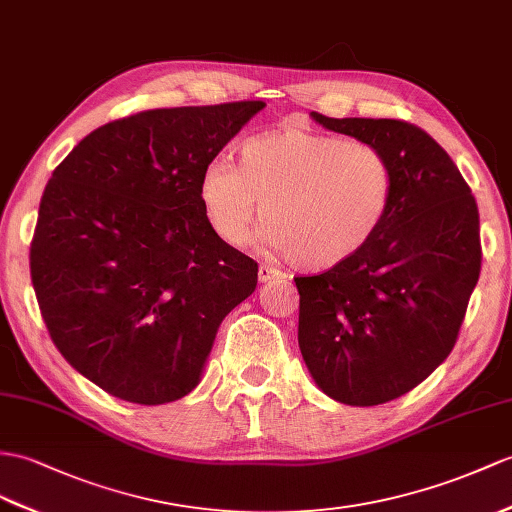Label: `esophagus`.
Returning <instances> with one entry per match:
<instances>
[{
    "mask_svg": "<svg viewBox=\"0 0 512 512\" xmlns=\"http://www.w3.org/2000/svg\"><path fill=\"white\" fill-rule=\"evenodd\" d=\"M273 278H286V273H282V271H278V269H273V267H269V265H260V267H258V280H260V282H269V280H273Z\"/></svg>",
    "mask_w": 512,
    "mask_h": 512,
    "instance_id": "esophagus-1",
    "label": "esophagus"
}]
</instances>
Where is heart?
I'll return each mask as SVG.
<instances>
[{"instance_id": "1", "label": "heart", "mask_w": 512, "mask_h": 512, "mask_svg": "<svg viewBox=\"0 0 512 512\" xmlns=\"http://www.w3.org/2000/svg\"><path fill=\"white\" fill-rule=\"evenodd\" d=\"M199 199L226 243L245 245L263 210L258 243L323 271L376 236L393 199V167L371 143L286 128L245 141L239 167L208 162Z\"/></svg>"}]
</instances>
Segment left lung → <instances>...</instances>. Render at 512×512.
<instances>
[{"label":"left lung","mask_w":512,"mask_h":512,"mask_svg":"<svg viewBox=\"0 0 512 512\" xmlns=\"http://www.w3.org/2000/svg\"><path fill=\"white\" fill-rule=\"evenodd\" d=\"M310 115L376 145L393 167L376 236L345 263L295 278L310 376L336 402L378 406L413 391L454 350L480 278L478 204L454 160L415 123Z\"/></svg>","instance_id":"obj_1"}]
</instances>
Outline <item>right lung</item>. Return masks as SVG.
Returning <instances> with one entry per match:
<instances>
[{"instance_id": "1", "label": "right lung", "mask_w": 512, "mask_h": 512, "mask_svg": "<svg viewBox=\"0 0 512 512\" xmlns=\"http://www.w3.org/2000/svg\"><path fill=\"white\" fill-rule=\"evenodd\" d=\"M265 102L156 108L110 121L49 178L30 276L49 336L99 389L156 406L191 393L256 260L210 226L199 180Z\"/></svg>"}]
</instances>
